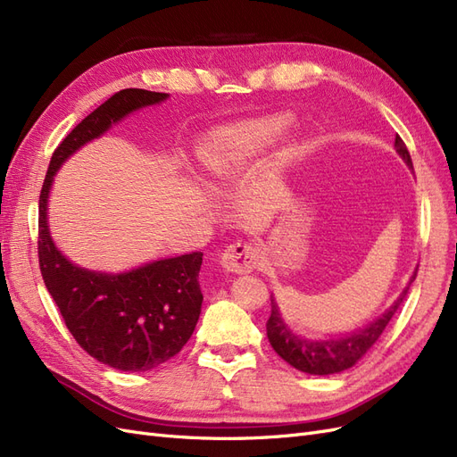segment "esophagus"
I'll use <instances>...</instances> for the list:
<instances>
[{
	"mask_svg": "<svg viewBox=\"0 0 457 457\" xmlns=\"http://www.w3.org/2000/svg\"><path fill=\"white\" fill-rule=\"evenodd\" d=\"M259 265V250L250 242H234L220 255V267L227 272H252Z\"/></svg>",
	"mask_w": 457,
	"mask_h": 457,
	"instance_id": "esophagus-1",
	"label": "esophagus"
}]
</instances>
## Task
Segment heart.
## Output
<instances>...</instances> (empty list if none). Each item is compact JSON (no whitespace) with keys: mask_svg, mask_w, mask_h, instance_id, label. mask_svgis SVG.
Segmentation results:
<instances>
[{"mask_svg":"<svg viewBox=\"0 0 457 457\" xmlns=\"http://www.w3.org/2000/svg\"><path fill=\"white\" fill-rule=\"evenodd\" d=\"M289 114H269L213 129L198 146V162L207 173H219L280 141L292 126Z\"/></svg>","mask_w":457,"mask_h":457,"instance_id":"1","label":"heart"}]
</instances>
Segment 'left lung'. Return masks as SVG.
<instances>
[{
    "label": "left lung",
    "instance_id": "8db88e82",
    "mask_svg": "<svg viewBox=\"0 0 457 457\" xmlns=\"http://www.w3.org/2000/svg\"><path fill=\"white\" fill-rule=\"evenodd\" d=\"M395 148L400 154V158L408 163V168L413 170L410 152L398 135L395 139ZM416 276H418V269L413 270L410 284L416 280ZM410 284L403 289V294L398 295V299L393 303L391 309L385 314H381L379 318H376L373 322H370L368 326L334 339H318V341L295 336L294 331L289 329V326L282 320L278 305H276L274 297L270 295L272 311L267 320V337L276 354L284 358L289 366H294L299 371L311 373V376H329V373H337L347 368H353L368 353L371 345L381 337L383 329L391 322L393 314L406 299Z\"/></svg>",
    "mask_w": 457,
    "mask_h": 457
}]
</instances>
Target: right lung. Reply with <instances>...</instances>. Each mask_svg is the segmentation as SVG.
<instances>
[{"label": "right lung", "instance_id": "right-lung-1", "mask_svg": "<svg viewBox=\"0 0 457 457\" xmlns=\"http://www.w3.org/2000/svg\"><path fill=\"white\" fill-rule=\"evenodd\" d=\"M168 93L121 89L81 120L54 148L39 195L37 255L47 292L68 331L96 361L121 371H146L168 362L190 339L202 311L198 272L202 252L146 262L129 272L81 269L54 245L47 225V200L61 165L121 118L158 104Z\"/></svg>", "mask_w": 457, "mask_h": 457}]
</instances>
